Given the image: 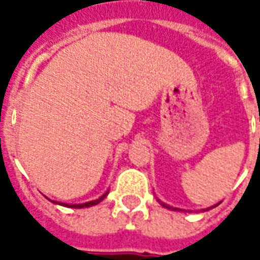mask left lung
I'll list each match as a JSON object with an SVG mask.
<instances>
[{
    "label": "left lung",
    "mask_w": 260,
    "mask_h": 260,
    "mask_svg": "<svg viewBox=\"0 0 260 260\" xmlns=\"http://www.w3.org/2000/svg\"><path fill=\"white\" fill-rule=\"evenodd\" d=\"M162 205H165V204H162ZM165 207H166V208H169V207H168V205H165Z\"/></svg>",
    "instance_id": "left-lung-1"
}]
</instances>
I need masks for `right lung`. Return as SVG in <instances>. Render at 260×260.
<instances>
[{"label": "right lung", "mask_w": 260, "mask_h": 260, "mask_svg": "<svg viewBox=\"0 0 260 260\" xmlns=\"http://www.w3.org/2000/svg\"><path fill=\"white\" fill-rule=\"evenodd\" d=\"M108 192H105L101 198H98V200H95V201H89V203H85V204H72V205H66V207H72V208H84V207H91V205L98 204V203H101L103 200H104L105 197H107Z\"/></svg>", "instance_id": "1"}]
</instances>
